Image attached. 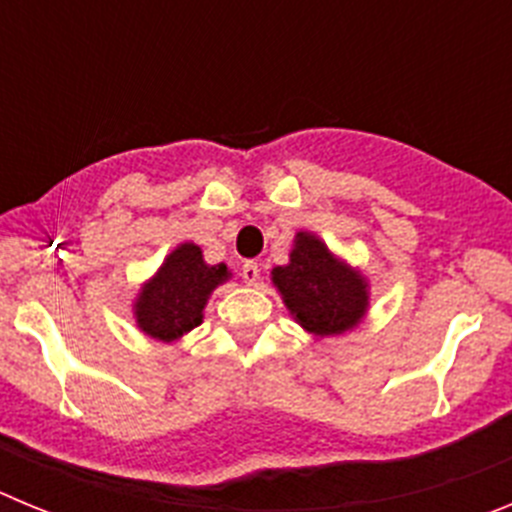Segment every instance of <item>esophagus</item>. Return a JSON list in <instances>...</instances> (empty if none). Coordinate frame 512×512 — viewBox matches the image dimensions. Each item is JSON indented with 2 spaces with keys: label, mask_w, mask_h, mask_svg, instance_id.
Wrapping results in <instances>:
<instances>
[{
  "label": "esophagus",
  "mask_w": 512,
  "mask_h": 512,
  "mask_svg": "<svg viewBox=\"0 0 512 512\" xmlns=\"http://www.w3.org/2000/svg\"><path fill=\"white\" fill-rule=\"evenodd\" d=\"M241 277H243V282H246V284L259 282V279H261L259 264H256V261H246V264L241 266Z\"/></svg>",
  "instance_id": "1"
}]
</instances>
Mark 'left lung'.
I'll use <instances>...</instances> for the list:
<instances>
[{"label":"left lung","mask_w":512,"mask_h":512,"mask_svg":"<svg viewBox=\"0 0 512 512\" xmlns=\"http://www.w3.org/2000/svg\"><path fill=\"white\" fill-rule=\"evenodd\" d=\"M284 305L315 336H338L364 318L369 292L359 271L338 261L312 233H297L289 264L271 271Z\"/></svg>","instance_id":"8db88e82"}]
</instances>
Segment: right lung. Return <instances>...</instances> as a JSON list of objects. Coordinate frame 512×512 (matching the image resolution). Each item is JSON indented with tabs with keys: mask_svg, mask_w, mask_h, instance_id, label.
<instances>
[{
	"mask_svg": "<svg viewBox=\"0 0 512 512\" xmlns=\"http://www.w3.org/2000/svg\"><path fill=\"white\" fill-rule=\"evenodd\" d=\"M228 277V266L205 264L200 246L182 243L166 256L156 277L140 289L135 302L138 328L166 343L182 338L202 323L207 297Z\"/></svg>",
	"mask_w": 512,
	"mask_h": 512,
	"instance_id": "add662e5",
	"label": "right lung"
}]
</instances>
